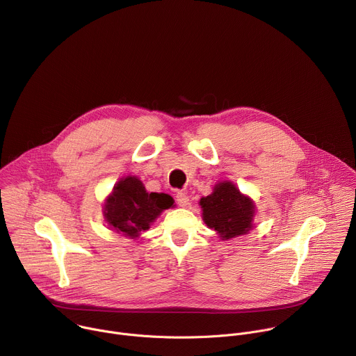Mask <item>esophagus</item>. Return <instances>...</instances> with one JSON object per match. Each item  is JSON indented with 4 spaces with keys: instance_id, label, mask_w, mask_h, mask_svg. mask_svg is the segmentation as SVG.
<instances>
[{
    "instance_id": "1",
    "label": "esophagus",
    "mask_w": 356,
    "mask_h": 356,
    "mask_svg": "<svg viewBox=\"0 0 356 356\" xmlns=\"http://www.w3.org/2000/svg\"><path fill=\"white\" fill-rule=\"evenodd\" d=\"M176 201H177V204H179L180 207H187L190 200H188L187 193H184V191H177V193H176Z\"/></svg>"
}]
</instances>
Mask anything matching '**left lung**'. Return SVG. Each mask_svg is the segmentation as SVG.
Returning <instances> with one entry per match:
<instances>
[{"instance_id":"obj_1","label":"left lung","mask_w":356,"mask_h":356,"mask_svg":"<svg viewBox=\"0 0 356 356\" xmlns=\"http://www.w3.org/2000/svg\"><path fill=\"white\" fill-rule=\"evenodd\" d=\"M200 206L202 209V220L210 228H214L222 239L243 235L252 228L255 207L229 181L217 184L213 194L200 200Z\"/></svg>"}]
</instances>
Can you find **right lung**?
Segmentation results:
<instances>
[{
	"mask_svg": "<svg viewBox=\"0 0 356 356\" xmlns=\"http://www.w3.org/2000/svg\"><path fill=\"white\" fill-rule=\"evenodd\" d=\"M173 206V198L165 193H147L136 177H125L117 183L106 204L108 224L128 236H138L156 217Z\"/></svg>",
	"mask_w": 356,
	"mask_h": 356,
	"instance_id": "obj_1",
	"label": "right lung"
}]
</instances>
